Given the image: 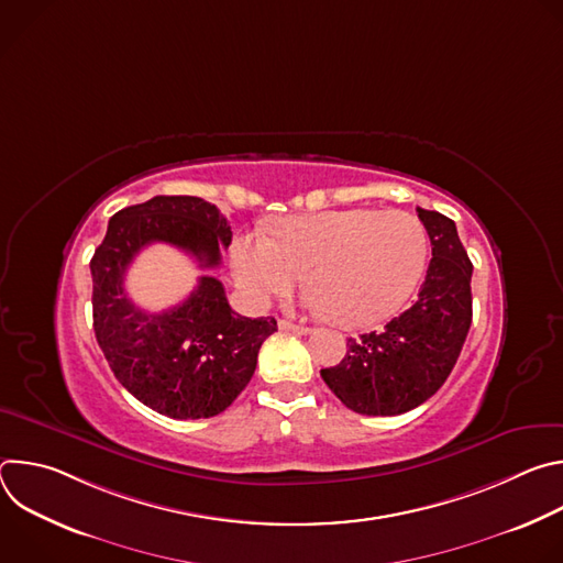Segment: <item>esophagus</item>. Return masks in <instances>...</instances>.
<instances>
[{
	"label": "esophagus",
	"mask_w": 563,
	"mask_h": 563,
	"mask_svg": "<svg viewBox=\"0 0 563 563\" xmlns=\"http://www.w3.org/2000/svg\"><path fill=\"white\" fill-rule=\"evenodd\" d=\"M278 328H280L283 332H294V334H309V328H305V325H294V323H289V320H285V318H280V320H278Z\"/></svg>",
	"instance_id": "1"
}]
</instances>
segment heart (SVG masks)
<instances>
[{
  "label": "heart",
  "mask_w": 563,
  "mask_h": 563,
  "mask_svg": "<svg viewBox=\"0 0 563 563\" xmlns=\"http://www.w3.org/2000/svg\"><path fill=\"white\" fill-rule=\"evenodd\" d=\"M428 258V231L404 209H334L280 218L233 247L238 285L254 300L291 291L307 273V305L343 328H369L415 291Z\"/></svg>",
  "instance_id": "b5f03b06"
}]
</instances>
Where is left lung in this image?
I'll return each instance as SVG.
<instances>
[{
	"label": "left lung",
	"instance_id": "obj_1",
	"mask_svg": "<svg viewBox=\"0 0 563 563\" xmlns=\"http://www.w3.org/2000/svg\"><path fill=\"white\" fill-rule=\"evenodd\" d=\"M432 243V261L417 300L380 332L347 339V354L320 369L343 406L367 417L419 408L450 376L472 323V263L456 224L417 209Z\"/></svg>",
	"mask_w": 563,
	"mask_h": 563
}]
</instances>
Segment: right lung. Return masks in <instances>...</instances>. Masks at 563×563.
<instances>
[{"mask_svg":"<svg viewBox=\"0 0 563 563\" xmlns=\"http://www.w3.org/2000/svg\"><path fill=\"white\" fill-rule=\"evenodd\" d=\"M151 243L174 245L211 269L231 245V227L216 205L196 196H155L118 211L91 258L98 345L115 378L146 408L172 419L216 417L252 380L261 345L278 330L276 318L235 313L213 276H200L172 309L135 307L124 274Z\"/></svg>","mask_w":563,"mask_h":563,"instance_id":"1","label":"right lung"}]
</instances>
